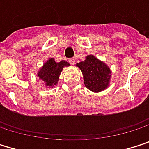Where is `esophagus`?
<instances>
[{"instance_id":"34e87169","label":"esophagus","mask_w":149,"mask_h":149,"mask_svg":"<svg viewBox=\"0 0 149 149\" xmlns=\"http://www.w3.org/2000/svg\"><path fill=\"white\" fill-rule=\"evenodd\" d=\"M68 61H69L72 65H74V64L75 60H74V58H69V59H68Z\"/></svg>"}]
</instances>
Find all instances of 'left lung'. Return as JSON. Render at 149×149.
<instances>
[{
  "label": "left lung",
  "mask_w": 149,
  "mask_h": 149,
  "mask_svg": "<svg viewBox=\"0 0 149 149\" xmlns=\"http://www.w3.org/2000/svg\"><path fill=\"white\" fill-rule=\"evenodd\" d=\"M77 66L82 72L84 84L87 88L93 92H101L107 88L111 72L105 63L94 55H88L86 60L77 63Z\"/></svg>",
  "instance_id": "obj_1"
}]
</instances>
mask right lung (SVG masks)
Masks as SVG:
<instances>
[{"instance_id":"right-lung-1","label":"right lung","mask_w":149,"mask_h":149,"mask_svg":"<svg viewBox=\"0 0 149 149\" xmlns=\"http://www.w3.org/2000/svg\"><path fill=\"white\" fill-rule=\"evenodd\" d=\"M67 66H69L68 62L65 61L55 62L54 60L51 58L40 69L38 76L46 86L53 88L54 85L57 84L62 68Z\"/></svg>"}]
</instances>
